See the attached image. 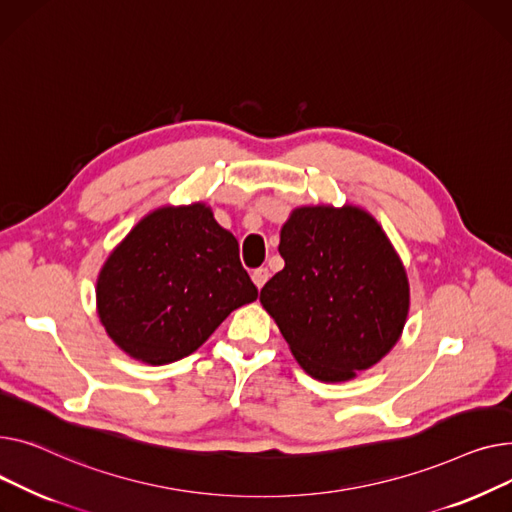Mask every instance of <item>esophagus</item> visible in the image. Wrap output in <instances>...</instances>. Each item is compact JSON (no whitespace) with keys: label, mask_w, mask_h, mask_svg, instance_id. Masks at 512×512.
<instances>
[{"label":"esophagus","mask_w":512,"mask_h":512,"mask_svg":"<svg viewBox=\"0 0 512 512\" xmlns=\"http://www.w3.org/2000/svg\"><path fill=\"white\" fill-rule=\"evenodd\" d=\"M268 277H270V273H268V268H264V266L256 268L254 273H252V281H254V285H256L258 289L264 287V283L268 281Z\"/></svg>","instance_id":"1"}]
</instances>
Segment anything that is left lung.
<instances>
[{
    "label": "left lung",
    "mask_w": 512,
    "mask_h": 512,
    "mask_svg": "<svg viewBox=\"0 0 512 512\" xmlns=\"http://www.w3.org/2000/svg\"><path fill=\"white\" fill-rule=\"evenodd\" d=\"M283 270L260 304L297 364L347 382L397 345L409 314L407 270L382 225L355 204L297 206L281 227Z\"/></svg>",
    "instance_id": "1"
}]
</instances>
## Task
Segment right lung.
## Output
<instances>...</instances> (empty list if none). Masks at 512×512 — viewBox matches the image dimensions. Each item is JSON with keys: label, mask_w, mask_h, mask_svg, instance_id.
Returning a JSON list of instances; mask_svg holds the SVG:
<instances>
[{"label": "right lung", "mask_w": 512, "mask_h": 512, "mask_svg": "<svg viewBox=\"0 0 512 512\" xmlns=\"http://www.w3.org/2000/svg\"><path fill=\"white\" fill-rule=\"evenodd\" d=\"M258 289L233 233L204 202L150 210L103 262L97 314L132 359L163 366L194 353Z\"/></svg>", "instance_id": "right-lung-1"}]
</instances>
